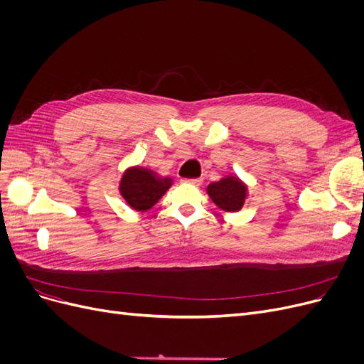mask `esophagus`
Returning a JSON list of instances; mask_svg holds the SVG:
<instances>
[{
  "label": "esophagus",
  "instance_id": "obj_1",
  "mask_svg": "<svg viewBox=\"0 0 364 364\" xmlns=\"http://www.w3.org/2000/svg\"><path fill=\"white\" fill-rule=\"evenodd\" d=\"M185 182H186V183H190V185H194V186H200L203 181H202L200 178H196V179H186Z\"/></svg>",
  "mask_w": 364,
  "mask_h": 364
}]
</instances>
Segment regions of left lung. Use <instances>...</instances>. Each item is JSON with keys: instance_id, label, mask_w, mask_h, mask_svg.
Wrapping results in <instances>:
<instances>
[{"instance_id": "obj_1", "label": "left lung", "mask_w": 364, "mask_h": 364, "mask_svg": "<svg viewBox=\"0 0 364 364\" xmlns=\"http://www.w3.org/2000/svg\"><path fill=\"white\" fill-rule=\"evenodd\" d=\"M206 191L220 209L229 213L240 211L247 196L246 185L234 176H228L222 181L208 185Z\"/></svg>"}]
</instances>
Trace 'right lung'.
I'll return each mask as SVG.
<instances>
[{
	"label": "right lung",
	"instance_id": "right-lung-1",
	"mask_svg": "<svg viewBox=\"0 0 364 364\" xmlns=\"http://www.w3.org/2000/svg\"><path fill=\"white\" fill-rule=\"evenodd\" d=\"M171 186L170 178H159L151 170L129 168L119 182V193L136 211H146L155 205Z\"/></svg>",
	"mask_w": 364,
	"mask_h": 364
}]
</instances>
